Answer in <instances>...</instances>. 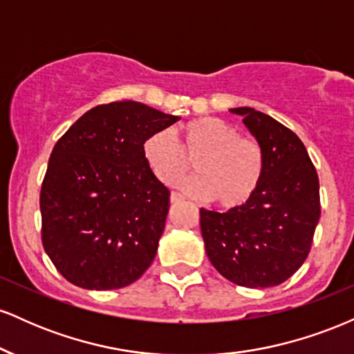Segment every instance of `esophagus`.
Returning a JSON list of instances; mask_svg holds the SVG:
<instances>
[{
    "label": "esophagus",
    "mask_w": 354,
    "mask_h": 354,
    "mask_svg": "<svg viewBox=\"0 0 354 354\" xmlns=\"http://www.w3.org/2000/svg\"><path fill=\"white\" fill-rule=\"evenodd\" d=\"M169 200H171L173 205H176V203H181L183 200H185V198H183L180 193H174V191H173V193H171V196H169Z\"/></svg>",
    "instance_id": "34e87169"
}]
</instances>
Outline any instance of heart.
<instances>
[{"mask_svg":"<svg viewBox=\"0 0 354 354\" xmlns=\"http://www.w3.org/2000/svg\"><path fill=\"white\" fill-rule=\"evenodd\" d=\"M181 146L168 131L153 133L143 143V154L154 176L173 186L196 168L200 178L183 183L186 193L211 198L221 208L246 205L261 185L265 158L254 138L239 135L225 120L203 116L180 129Z\"/></svg>","mask_w":354,"mask_h":354,"instance_id":"obj_1","label":"heart"}]
</instances>
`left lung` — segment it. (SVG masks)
<instances>
[{
  "mask_svg": "<svg viewBox=\"0 0 354 354\" xmlns=\"http://www.w3.org/2000/svg\"><path fill=\"white\" fill-rule=\"evenodd\" d=\"M265 158L261 185L246 205L226 213L200 209L206 254L218 273L246 288H270L296 273L319 221V180L290 128L253 108H233Z\"/></svg>",
  "mask_w": 354,
  "mask_h": 354,
  "instance_id": "obj_1",
  "label": "left lung"
}]
</instances>
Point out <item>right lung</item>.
<instances>
[{"mask_svg": "<svg viewBox=\"0 0 354 354\" xmlns=\"http://www.w3.org/2000/svg\"><path fill=\"white\" fill-rule=\"evenodd\" d=\"M178 120L115 101L84 113L55 145L39 194L41 241L68 281L118 290L151 265L169 189L146 163L143 143Z\"/></svg>", "mask_w": 354, "mask_h": 354, "instance_id": "1", "label": "right lung"}]
</instances>
